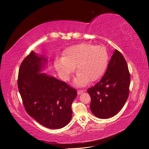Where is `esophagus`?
<instances>
[{
  "mask_svg": "<svg viewBox=\"0 0 149 149\" xmlns=\"http://www.w3.org/2000/svg\"><path fill=\"white\" fill-rule=\"evenodd\" d=\"M85 91H86L85 90H78L77 91V93L79 95V94H80V93H82V92H84Z\"/></svg>",
  "mask_w": 149,
  "mask_h": 149,
  "instance_id": "obj_1",
  "label": "esophagus"
}]
</instances>
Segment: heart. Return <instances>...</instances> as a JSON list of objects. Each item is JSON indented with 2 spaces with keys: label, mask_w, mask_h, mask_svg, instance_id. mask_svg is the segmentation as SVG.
Wrapping results in <instances>:
<instances>
[{
  "label": "heart",
  "mask_w": 149,
  "mask_h": 149,
  "mask_svg": "<svg viewBox=\"0 0 149 149\" xmlns=\"http://www.w3.org/2000/svg\"><path fill=\"white\" fill-rule=\"evenodd\" d=\"M109 54L104 46L89 43L72 45L63 51L62 58H57L55 67L61 77L69 79L75 70L78 74L75 79L76 85L82 86L89 81L100 79L107 69Z\"/></svg>",
  "instance_id": "1"
}]
</instances>
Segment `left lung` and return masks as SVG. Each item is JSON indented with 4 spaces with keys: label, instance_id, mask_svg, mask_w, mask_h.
I'll return each mask as SVG.
<instances>
[{
    "label": "left lung",
    "instance_id": "8db88e82",
    "mask_svg": "<svg viewBox=\"0 0 149 149\" xmlns=\"http://www.w3.org/2000/svg\"><path fill=\"white\" fill-rule=\"evenodd\" d=\"M130 82L127 62L116 49L102 78L87 90L93 114L100 118H107L119 112L128 98Z\"/></svg>",
    "mask_w": 149,
    "mask_h": 149
}]
</instances>
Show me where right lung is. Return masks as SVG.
I'll use <instances>...</instances> for the list:
<instances>
[{
  "instance_id": "obj_1",
  "label": "right lung",
  "mask_w": 149,
  "mask_h": 149,
  "mask_svg": "<svg viewBox=\"0 0 149 149\" xmlns=\"http://www.w3.org/2000/svg\"><path fill=\"white\" fill-rule=\"evenodd\" d=\"M46 62V58L33 51L24 59L19 70V91L30 116L49 129H61L71 120V105L77 91L64 82L40 73Z\"/></svg>"
}]
</instances>
